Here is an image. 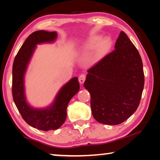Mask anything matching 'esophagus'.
Listing matches in <instances>:
<instances>
[{"label":"esophagus","instance_id":"esophagus-1","mask_svg":"<svg viewBox=\"0 0 160 160\" xmlns=\"http://www.w3.org/2000/svg\"><path fill=\"white\" fill-rule=\"evenodd\" d=\"M85 78H86L85 75H84V74L80 75V76H79V78H78V79H79L80 83V84H83L84 82H85Z\"/></svg>","mask_w":160,"mask_h":160}]
</instances>
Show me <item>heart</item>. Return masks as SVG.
Segmentation results:
<instances>
[{
  "instance_id": "obj_1",
  "label": "heart",
  "mask_w": 160,
  "mask_h": 160,
  "mask_svg": "<svg viewBox=\"0 0 160 160\" xmlns=\"http://www.w3.org/2000/svg\"><path fill=\"white\" fill-rule=\"evenodd\" d=\"M99 37H93L88 40L84 44L82 47L80 48V51L82 52H89V51L94 50V48L97 47L99 43ZM112 39L109 37H105L103 39L101 42H100L98 47H97V51L95 53H94L93 59L94 61H97L102 57L106 53L112 46Z\"/></svg>"
}]
</instances>
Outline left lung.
<instances>
[{"mask_svg":"<svg viewBox=\"0 0 160 160\" xmlns=\"http://www.w3.org/2000/svg\"><path fill=\"white\" fill-rule=\"evenodd\" d=\"M84 87L91 96L93 117L114 126L133 114L144 88L142 59L125 32L121 31L115 50L88 70Z\"/></svg>","mask_w":160,"mask_h":160,"instance_id":"8db88e82","label":"left lung"}]
</instances>
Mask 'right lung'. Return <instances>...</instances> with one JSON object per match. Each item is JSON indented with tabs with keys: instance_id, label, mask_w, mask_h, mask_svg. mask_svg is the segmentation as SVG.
Listing matches in <instances>:
<instances>
[{
	"instance_id": "1",
	"label": "right lung",
	"mask_w": 160,
	"mask_h": 160,
	"mask_svg": "<svg viewBox=\"0 0 160 160\" xmlns=\"http://www.w3.org/2000/svg\"><path fill=\"white\" fill-rule=\"evenodd\" d=\"M56 32L39 30L27 38L16 55L12 66V97L19 112L29 125L48 131L60 128L66 121L67 107L70 99L80 90L77 77L72 78L59 90L51 104L44 108L31 106L25 95V76L37 44L53 43Z\"/></svg>"
}]
</instances>
